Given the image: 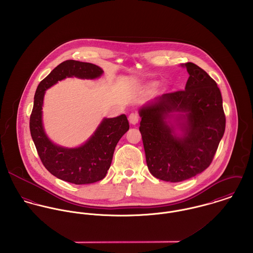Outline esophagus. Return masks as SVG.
Wrapping results in <instances>:
<instances>
[{
	"label": "esophagus",
	"mask_w": 253,
	"mask_h": 253,
	"mask_svg": "<svg viewBox=\"0 0 253 253\" xmlns=\"http://www.w3.org/2000/svg\"><path fill=\"white\" fill-rule=\"evenodd\" d=\"M138 116L135 114V113H131L129 116H128V121L131 125H136L138 123Z\"/></svg>",
	"instance_id": "obj_1"
}]
</instances>
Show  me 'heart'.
<instances>
[{
	"label": "heart",
	"instance_id": "heart-1",
	"mask_svg": "<svg viewBox=\"0 0 253 253\" xmlns=\"http://www.w3.org/2000/svg\"><path fill=\"white\" fill-rule=\"evenodd\" d=\"M158 83L157 82H153V83H151V84H149V87H151V88H155V87H157L158 86Z\"/></svg>",
	"mask_w": 253,
	"mask_h": 253
}]
</instances>
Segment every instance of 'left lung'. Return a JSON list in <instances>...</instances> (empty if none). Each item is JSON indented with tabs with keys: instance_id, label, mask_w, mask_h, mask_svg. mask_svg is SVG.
I'll use <instances>...</instances> for the list:
<instances>
[{
	"instance_id": "left-lung-1",
	"label": "left lung",
	"mask_w": 253,
	"mask_h": 253,
	"mask_svg": "<svg viewBox=\"0 0 253 253\" xmlns=\"http://www.w3.org/2000/svg\"><path fill=\"white\" fill-rule=\"evenodd\" d=\"M181 66L189 74L185 90L156 97L138 111L149 171L173 183L210 167L226 125L215 81L192 62Z\"/></svg>"
}]
</instances>
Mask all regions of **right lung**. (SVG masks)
Listing matches in <instances>:
<instances>
[{"label":"right lung","mask_w":253,"mask_h":253,"mask_svg":"<svg viewBox=\"0 0 253 253\" xmlns=\"http://www.w3.org/2000/svg\"><path fill=\"white\" fill-rule=\"evenodd\" d=\"M103 70L94 64L66 60L49 73L38 85L30 117V132L44 168L55 177L76 185L102 180L112 163L115 148L129 129L125 114L104 118L90 137L78 147H64L52 142L42 123V105L46 89L66 78L94 80Z\"/></svg>","instance_id":"add662e5"}]
</instances>
